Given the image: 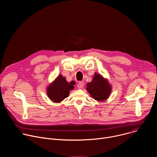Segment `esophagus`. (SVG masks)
Returning <instances> with one entry per match:
<instances>
[{
    "instance_id": "esophagus-1",
    "label": "esophagus",
    "mask_w": 157,
    "mask_h": 157,
    "mask_svg": "<svg viewBox=\"0 0 157 157\" xmlns=\"http://www.w3.org/2000/svg\"><path fill=\"white\" fill-rule=\"evenodd\" d=\"M83 86H84V82L82 81H79L78 83V87L79 88H82Z\"/></svg>"
}]
</instances>
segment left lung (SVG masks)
I'll list each match as a JSON object with an SVG mask.
<instances>
[{
	"instance_id": "8db88e82",
	"label": "left lung",
	"mask_w": 157,
	"mask_h": 157,
	"mask_svg": "<svg viewBox=\"0 0 157 157\" xmlns=\"http://www.w3.org/2000/svg\"><path fill=\"white\" fill-rule=\"evenodd\" d=\"M86 89L93 99L101 102L108 99L112 87L107 79L104 78L99 73H95L92 81L87 84Z\"/></svg>"
}]
</instances>
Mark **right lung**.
Segmentation results:
<instances>
[{
	"label": "right lung",
	"mask_w": 157,
	"mask_h": 157,
	"mask_svg": "<svg viewBox=\"0 0 157 157\" xmlns=\"http://www.w3.org/2000/svg\"><path fill=\"white\" fill-rule=\"evenodd\" d=\"M75 84V82L71 81L69 83L60 75L47 87V95L53 102H60L68 97L70 91L74 89Z\"/></svg>",
	"instance_id": "obj_1"
}]
</instances>
